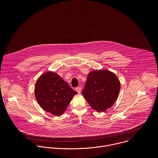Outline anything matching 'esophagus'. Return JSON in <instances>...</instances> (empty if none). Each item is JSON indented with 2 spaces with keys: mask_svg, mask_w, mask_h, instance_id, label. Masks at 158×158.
<instances>
[{
  "mask_svg": "<svg viewBox=\"0 0 158 158\" xmlns=\"http://www.w3.org/2000/svg\"><path fill=\"white\" fill-rule=\"evenodd\" d=\"M81 88L80 87H77V88H75V90H76L78 94H80V93L81 92Z\"/></svg>",
  "mask_w": 158,
  "mask_h": 158,
  "instance_id": "esophagus-1",
  "label": "esophagus"
}]
</instances>
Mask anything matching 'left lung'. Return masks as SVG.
<instances>
[{"label": "left lung", "instance_id": "obj_1", "mask_svg": "<svg viewBox=\"0 0 158 158\" xmlns=\"http://www.w3.org/2000/svg\"><path fill=\"white\" fill-rule=\"evenodd\" d=\"M120 89V81L113 72L96 70L89 73L82 94L91 108L100 113L113 106Z\"/></svg>", "mask_w": 158, "mask_h": 158}]
</instances>
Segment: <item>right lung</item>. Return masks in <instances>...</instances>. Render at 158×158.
I'll list each match as a JSON object with an SVG mask.
<instances>
[{"label":"right lung","instance_id":"obj_1","mask_svg":"<svg viewBox=\"0 0 158 158\" xmlns=\"http://www.w3.org/2000/svg\"><path fill=\"white\" fill-rule=\"evenodd\" d=\"M77 94L57 73L52 71L43 73L35 84V95L38 104L46 112L56 116L64 113Z\"/></svg>","mask_w":158,"mask_h":158}]
</instances>
